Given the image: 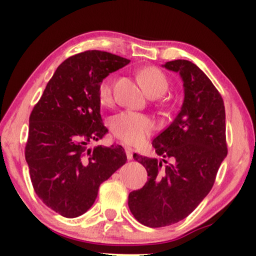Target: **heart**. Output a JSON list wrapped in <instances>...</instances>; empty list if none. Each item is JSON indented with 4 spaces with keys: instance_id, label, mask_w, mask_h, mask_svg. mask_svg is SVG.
<instances>
[{
    "instance_id": "heart-1",
    "label": "heart",
    "mask_w": 256,
    "mask_h": 256,
    "mask_svg": "<svg viewBox=\"0 0 256 256\" xmlns=\"http://www.w3.org/2000/svg\"><path fill=\"white\" fill-rule=\"evenodd\" d=\"M128 118L129 116H127V115H122V116L116 118L113 124V132H116L118 135L122 136V134H124V127L126 124V120H128Z\"/></svg>"
}]
</instances>
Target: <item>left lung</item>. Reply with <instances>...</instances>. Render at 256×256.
Here are the masks:
<instances>
[{
  "mask_svg": "<svg viewBox=\"0 0 256 256\" xmlns=\"http://www.w3.org/2000/svg\"><path fill=\"white\" fill-rule=\"evenodd\" d=\"M127 64L106 51L72 56L58 66L31 112L26 160L34 190L65 218L88 211L100 184L127 160L121 146H86L108 132L100 115L101 82Z\"/></svg>",
  "mask_w": 256,
  "mask_h": 256,
  "instance_id": "obj_1",
  "label": "left lung"
}]
</instances>
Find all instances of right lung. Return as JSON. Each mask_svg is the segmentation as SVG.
Segmentation results:
<instances>
[{"label":"right lung","instance_id":"1","mask_svg":"<svg viewBox=\"0 0 256 256\" xmlns=\"http://www.w3.org/2000/svg\"><path fill=\"white\" fill-rule=\"evenodd\" d=\"M164 68L180 74L184 101L177 116L154 140L157 156L141 160L148 182L129 194V210L148 227L186 218L211 191L227 155L225 106L211 80L184 59L168 62Z\"/></svg>","mask_w":256,"mask_h":256}]
</instances>
